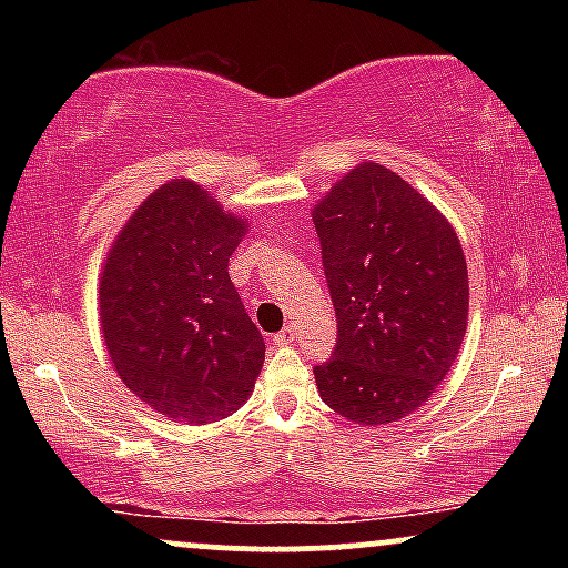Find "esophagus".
Masks as SVG:
<instances>
[{
	"label": "esophagus",
	"mask_w": 568,
	"mask_h": 568,
	"mask_svg": "<svg viewBox=\"0 0 568 568\" xmlns=\"http://www.w3.org/2000/svg\"><path fill=\"white\" fill-rule=\"evenodd\" d=\"M294 338H297V333H294L292 325H286L284 331H278L274 336V344L276 346H290V344H294Z\"/></svg>",
	"instance_id": "esophagus-1"
}]
</instances>
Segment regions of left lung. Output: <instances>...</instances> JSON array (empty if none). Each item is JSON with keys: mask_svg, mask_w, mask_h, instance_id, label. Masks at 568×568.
<instances>
[{"mask_svg": "<svg viewBox=\"0 0 568 568\" xmlns=\"http://www.w3.org/2000/svg\"><path fill=\"white\" fill-rule=\"evenodd\" d=\"M313 222L338 317L315 383L325 406L379 426L447 377L468 328V266L453 224L400 175L362 162L317 201Z\"/></svg>", "mask_w": 568, "mask_h": 568, "instance_id": "8db88e82", "label": "left lung"}]
</instances>
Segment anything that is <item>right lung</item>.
Returning a JSON list of instances; mask_svg holds the SVG:
<instances>
[{
  "mask_svg": "<svg viewBox=\"0 0 568 568\" xmlns=\"http://www.w3.org/2000/svg\"><path fill=\"white\" fill-rule=\"evenodd\" d=\"M247 224L175 178L129 216L100 274V328L115 372L162 416L212 424L243 406L266 344L230 278Z\"/></svg>",
  "mask_w": 568,
  "mask_h": 568,
  "instance_id": "add662e5",
  "label": "right lung"
}]
</instances>
